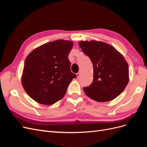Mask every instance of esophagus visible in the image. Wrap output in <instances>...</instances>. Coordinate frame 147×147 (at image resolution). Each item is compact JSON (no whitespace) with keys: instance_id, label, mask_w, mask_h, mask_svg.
<instances>
[{"instance_id":"obj_1","label":"esophagus","mask_w":147,"mask_h":147,"mask_svg":"<svg viewBox=\"0 0 147 147\" xmlns=\"http://www.w3.org/2000/svg\"><path fill=\"white\" fill-rule=\"evenodd\" d=\"M81 71H80V72H78V73H77L76 75H77V78H78L79 77H80V74H81Z\"/></svg>"}]
</instances>
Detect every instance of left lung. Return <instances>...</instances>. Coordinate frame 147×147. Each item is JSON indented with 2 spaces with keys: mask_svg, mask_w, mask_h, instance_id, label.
I'll use <instances>...</instances> for the list:
<instances>
[{
  "mask_svg": "<svg viewBox=\"0 0 147 147\" xmlns=\"http://www.w3.org/2000/svg\"><path fill=\"white\" fill-rule=\"evenodd\" d=\"M78 43L94 68L93 82L90 86L83 88L84 92L97 102L113 100L124 91L129 80L127 61L110 44L96 40Z\"/></svg>",
  "mask_w": 147,
  "mask_h": 147,
  "instance_id": "left-lung-1",
  "label": "left lung"
}]
</instances>
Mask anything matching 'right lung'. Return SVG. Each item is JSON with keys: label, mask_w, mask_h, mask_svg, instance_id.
I'll return each instance as SVG.
<instances>
[{"label": "right lung", "mask_w": 147, "mask_h": 147, "mask_svg": "<svg viewBox=\"0 0 147 147\" xmlns=\"http://www.w3.org/2000/svg\"><path fill=\"white\" fill-rule=\"evenodd\" d=\"M72 41L57 40L36 48L26 57L21 83L25 91L41 104L52 105L63 98L77 75L68 59Z\"/></svg>", "instance_id": "right-lung-1"}]
</instances>
